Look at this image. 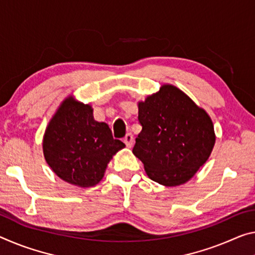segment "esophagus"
<instances>
[{
    "label": "esophagus",
    "instance_id": "esophagus-1",
    "mask_svg": "<svg viewBox=\"0 0 255 255\" xmlns=\"http://www.w3.org/2000/svg\"><path fill=\"white\" fill-rule=\"evenodd\" d=\"M124 142H125V144H126L127 147L130 148L132 146V143H134V137H132L131 134H127L126 136H125Z\"/></svg>",
    "mask_w": 255,
    "mask_h": 255
}]
</instances>
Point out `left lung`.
Returning a JSON list of instances; mask_svg holds the SVG:
<instances>
[{
	"instance_id": "left-lung-1",
	"label": "left lung",
	"mask_w": 255,
	"mask_h": 255,
	"mask_svg": "<svg viewBox=\"0 0 255 255\" xmlns=\"http://www.w3.org/2000/svg\"><path fill=\"white\" fill-rule=\"evenodd\" d=\"M142 131L132 153L148 178L163 186L185 184L211 154L216 143L212 120L203 109L172 85L138 102Z\"/></svg>"
}]
</instances>
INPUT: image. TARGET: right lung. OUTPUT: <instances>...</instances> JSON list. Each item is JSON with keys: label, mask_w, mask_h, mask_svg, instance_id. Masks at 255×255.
Segmentation results:
<instances>
[{"label": "right lung", "mask_w": 255, "mask_h": 255, "mask_svg": "<svg viewBox=\"0 0 255 255\" xmlns=\"http://www.w3.org/2000/svg\"><path fill=\"white\" fill-rule=\"evenodd\" d=\"M125 145L115 139L108 124L93 117L90 104L69 96L48 123L43 153L56 176L79 187L99 184L112 156Z\"/></svg>", "instance_id": "right-lung-1"}]
</instances>
